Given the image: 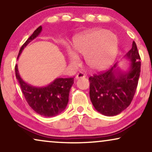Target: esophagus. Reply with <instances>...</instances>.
Returning <instances> with one entry per match:
<instances>
[{"label":"esophagus","mask_w":152,"mask_h":152,"mask_svg":"<svg viewBox=\"0 0 152 152\" xmlns=\"http://www.w3.org/2000/svg\"><path fill=\"white\" fill-rule=\"evenodd\" d=\"M86 77V75H84V73H83V72H79V73H77V74L76 75L75 78L77 79H77L82 78V77Z\"/></svg>","instance_id":"1"}]
</instances>
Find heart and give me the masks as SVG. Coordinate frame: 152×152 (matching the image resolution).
Segmentation results:
<instances>
[{"label": "heart", "instance_id": "heart-1", "mask_svg": "<svg viewBox=\"0 0 152 152\" xmlns=\"http://www.w3.org/2000/svg\"><path fill=\"white\" fill-rule=\"evenodd\" d=\"M118 50L115 35L104 29H96L76 35L72 39V50L66 49V55L72 66L79 64V55H84L85 62L90 69L101 71L113 64Z\"/></svg>", "mask_w": 152, "mask_h": 152}]
</instances>
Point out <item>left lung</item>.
Returning a JSON list of instances; mask_svg holds the SVG:
<instances>
[{
    "mask_svg": "<svg viewBox=\"0 0 152 152\" xmlns=\"http://www.w3.org/2000/svg\"><path fill=\"white\" fill-rule=\"evenodd\" d=\"M124 57L131 62L127 72H122L115 64L107 71L89 77L91 102L104 115L113 116L121 113L130 105L136 93L141 62L135 41Z\"/></svg>",
    "mask_w": 152,
    "mask_h": 152,
    "instance_id": "1",
    "label": "left lung"
}]
</instances>
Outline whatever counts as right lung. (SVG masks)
I'll return each mask as SVG.
<instances>
[{
    "label": "right lung",
    "mask_w": 152,
    "mask_h": 152,
    "mask_svg": "<svg viewBox=\"0 0 152 152\" xmlns=\"http://www.w3.org/2000/svg\"><path fill=\"white\" fill-rule=\"evenodd\" d=\"M41 30L42 27L39 26L29 37L20 48L18 58L24 48L38 37ZM15 73L27 102L36 113L44 117H53L65 110L68 102L70 88L74 83L73 77L57 78L46 86L37 87L23 80L17 65L15 66Z\"/></svg>",
    "instance_id": "1"
}]
</instances>
